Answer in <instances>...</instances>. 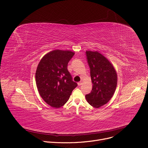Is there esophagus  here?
<instances>
[{
	"label": "esophagus",
	"instance_id": "obj_1",
	"mask_svg": "<svg viewBox=\"0 0 148 148\" xmlns=\"http://www.w3.org/2000/svg\"><path fill=\"white\" fill-rule=\"evenodd\" d=\"M77 85H78V86H81L82 85V82H78Z\"/></svg>",
	"mask_w": 148,
	"mask_h": 148
}]
</instances>
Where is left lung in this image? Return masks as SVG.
Masks as SVG:
<instances>
[{
    "label": "left lung",
    "mask_w": 148,
    "mask_h": 148,
    "mask_svg": "<svg viewBox=\"0 0 148 148\" xmlns=\"http://www.w3.org/2000/svg\"><path fill=\"white\" fill-rule=\"evenodd\" d=\"M90 69L92 88L85 95L90 105L99 108L106 104L114 95L117 85V75L109 60L97 51H86Z\"/></svg>",
    "instance_id": "left-lung-1"
}]
</instances>
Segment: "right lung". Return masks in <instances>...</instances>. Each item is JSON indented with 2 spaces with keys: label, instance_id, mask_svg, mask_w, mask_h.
Here are the masks:
<instances>
[{
  "label": "right lung",
  "instance_id": "obj_1",
  "mask_svg": "<svg viewBox=\"0 0 148 148\" xmlns=\"http://www.w3.org/2000/svg\"><path fill=\"white\" fill-rule=\"evenodd\" d=\"M74 54L71 51L54 50L43 56L38 66L35 77L38 91L52 107L63 106L77 86L67 70Z\"/></svg>",
  "mask_w": 148,
  "mask_h": 148
}]
</instances>
